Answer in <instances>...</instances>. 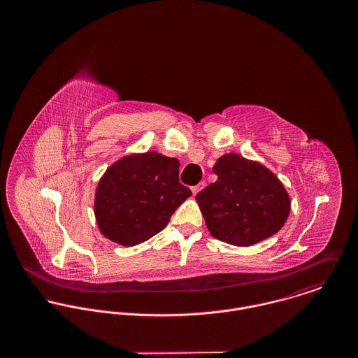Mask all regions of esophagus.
I'll return each mask as SVG.
<instances>
[{"label": "esophagus", "instance_id": "esophagus-1", "mask_svg": "<svg viewBox=\"0 0 358 358\" xmlns=\"http://www.w3.org/2000/svg\"><path fill=\"white\" fill-rule=\"evenodd\" d=\"M204 187H206V182H203V181H201V182H199L198 185L192 187V194H194V195H196V194H199Z\"/></svg>", "mask_w": 358, "mask_h": 358}]
</instances>
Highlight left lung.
<instances>
[{"instance_id":"8db88e82","label":"left lung","mask_w":358,"mask_h":358,"mask_svg":"<svg viewBox=\"0 0 358 358\" xmlns=\"http://www.w3.org/2000/svg\"><path fill=\"white\" fill-rule=\"evenodd\" d=\"M213 171L217 181L196 195L213 238L247 247L281 229L291 201L269 169L238 154H227L217 160Z\"/></svg>"}]
</instances>
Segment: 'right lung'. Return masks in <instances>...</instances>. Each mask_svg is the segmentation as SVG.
<instances>
[{"label":"right lung","mask_w":358,"mask_h":358,"mask_svg":"<svg viewBox=\"0 0 358 358\" xmlns=\"http://www.w3.org/2000/svg\"><path fill=\"white\" fill-rule=\"evenodd\" d=\"M178 169V160L158 152L129 155L108 167L94 200L100 232L122 245H136L159 234L192 195L180 182Z\"/></svg>","instance_id":"right-lung-1"}]
</instances>
